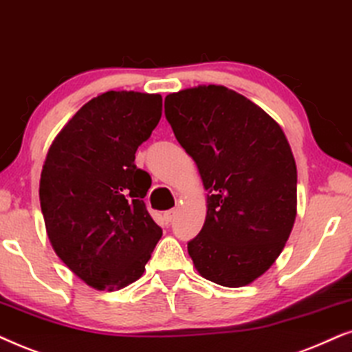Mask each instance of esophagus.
<instances>
[{
  "mask_svg": "<svg viewBox=\"0 0 352 352\" xmlns=\"http://www.w3.org/2000/svg\"><path fill=\"white\" fill-rule=\"evenodd\" d=\"M175 209H170V210H167L166 214H164V219H166V223H172L173 222V219H175Z\"/></svg>",
  "mask_w": 352,
  "mask_h": 352,
  "instance_id": "1",
  "label": "esophagus"
}]
</instances>
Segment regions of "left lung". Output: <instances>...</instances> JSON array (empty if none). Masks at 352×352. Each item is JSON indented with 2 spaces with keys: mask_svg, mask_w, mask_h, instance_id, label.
<instances>
[{
  "mask_svg": "<svg viewBox=\"0 0 352 352\" xmlns=\"http://www.w3.org/2000/svg\"><path fill=\"white\" fill-rule=\"evenodd\" d=\"M166 119L208 190V214L188 241L201 277L228 288L254 282L285 248L296 219L298 172L283 130L220 85L166 96Z\"/></svg>",
  "mask_w": 352,
  "mask_h": 352,
  "instance_id": "8db88e82",
  "label": "left lung"
}]
</instances>
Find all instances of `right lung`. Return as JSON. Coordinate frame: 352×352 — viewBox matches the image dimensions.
<instances>
[{"label": "right lung", "instance_id": "1", "mask_svg": "<svg viewBox=\"0 0 352 352\" xmlns=\"http://www.w3.org/2000/svg\"><path fill=\"white\" fill-rule=\"evenodd\" d=\"M161 116V95L106 91L77 111L46 154V233L59 259L96 289L137 282L162 236L143 201L151 177L135 166Z\"/></svg>", "mask_w": 352, "mask_h": 352}]
</instances>
